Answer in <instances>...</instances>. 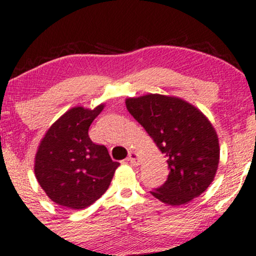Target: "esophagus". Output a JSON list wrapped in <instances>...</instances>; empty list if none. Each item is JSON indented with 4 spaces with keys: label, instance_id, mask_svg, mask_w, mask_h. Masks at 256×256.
<instances>
[{
    "label": "esophagus",
    "instance_id": "1",
    "mask_svg": "<svg viewBox=\"0 0 256 256\" xmlns=\"http://www.w3.org/2000/svg\"><path fill=\"white\" fill-rule=\"evenodd\" d=\"M126 160H128V162L132 166H137L138 164H140V158H138V154L136 152H130V154H128Z\"/></svg>",
    "mask_w": 256,
    "mask_h": 256
}]
</instances>
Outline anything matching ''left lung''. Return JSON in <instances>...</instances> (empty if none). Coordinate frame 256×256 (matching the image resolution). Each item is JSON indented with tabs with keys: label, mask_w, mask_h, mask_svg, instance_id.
<instances>
[{
	"label": "left lung",
	"mask_w": 256,
	"mask_h": 256,
	"mask_svg": "<svg viewBox=\"0 0 256 256\" xmlns=\"http://www.w3.org/2000/svg\"><path fill=\"white\" fill-rule=\"evenodd\" d=\"M125 104L167 158L168 178L152 195L180 206L204 192L220 158L218 134L207 116L183 98L160 94L128 98Z\"/></svg>",
	"instance_id": "left-lung-1"
}]
</instances>
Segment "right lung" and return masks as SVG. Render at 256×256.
Here are the masks:
<instances>
[{"label":"right lung","mask_w":256,"mask_h":256,"mask_svg":"<svg viewBox=\"0 0 256 256\" xmlns=\"http://www.w3.org/2000/svg\"><path fill=\"white\" fill-rule=\"evenodd\" d=\"M104 104L94 110L73 107L48 128L34 156V176L52 202L83 210L98 201L110 186L120 164L104 146L90 140L89 128Z\"/></svg>","instance_id":"right-lung-1"}]
</instances>
